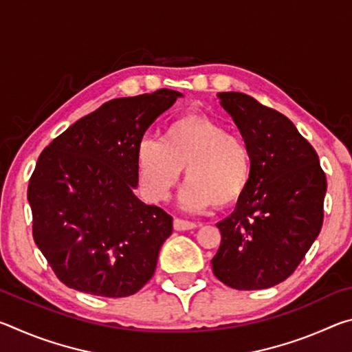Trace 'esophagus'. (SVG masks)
Here are the masks:
<instances>
[{"mask_svg": "<svg viewBox=\"0 0 352 352\" xmlns=\"http://www.w3.org/2000/svg\"><path fill=\"white\" fill-rule=\"evenodd\" d=\"M194 222H189V220H183V219H174V228L177 231H188V230H194L195 228Z\"/></svg>", "mask_w": 352, "mask_h": 352, "instance_id": "1", "label": "esophagus"}]
</instances>
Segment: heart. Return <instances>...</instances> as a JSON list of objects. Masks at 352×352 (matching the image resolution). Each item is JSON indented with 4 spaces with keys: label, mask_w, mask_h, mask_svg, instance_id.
I'll return each mask as SVG.
<instances>
[{
    "label": "heart",
    "mask_w": 352,
    "mask_h": 352,
    "mask_svg": "<svg viewBox=\"0 0 352 352\" xmlns=\"http://www.w3.org/2000/svg\"><path fill=\"white\" fill-rule=\"evenodd\" d=\"M136 166L142 189L155 201L168 199L184 169L188 183L182 189L180 201L192 211L236 204L252 175L247 142L201 115L174 119L160 141H141Z\"/></svg>",
    "instance_id": "obj_1"
}]
</instances>
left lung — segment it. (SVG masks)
Here are the masks:
<instances>
[{
  "label": "left lung",
  "mask_w": 352,
  "mask_h": 352,
  "mask_svg": "<svg viewBox=\"0 0 352 352\" xmlns=\"http://www.w3.org/2000/svg\"><path fill=\"white\" fill-rule=\"evenodd\" d=\"M252 157V175L234 211L220 220L211 264L237 290L269 289L295 272L323 225L326 175L294 122L243 93H219Z\"/></svg>",
  "instance_id": "1"
}]
</instances>
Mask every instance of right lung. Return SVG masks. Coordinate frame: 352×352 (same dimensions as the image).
Listing matches in <instances>:
<instances>
[{"instance_id": "right-lung-1", "label": "right lung", "mask_w": 352, "mask_h": 352, "mask_svg": "<svg viewBox=\"0 0 352 352\" xmlns=\"http://www.w3.org/2000/svg\"><path fill=\"white\" fill-rule=\"evenodd\" d=\"M183 94L113 99L47 146L29 180L32 234L68 287L133 295L153 276L172 217L136 197V152L146 130Z\"/></svg>"}]
</instances>
